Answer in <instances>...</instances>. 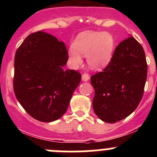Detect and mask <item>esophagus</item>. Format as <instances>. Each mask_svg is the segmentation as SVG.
I'll return each instance as SVG.
<instances>
[{
    "instance_id": "obj_1",
    "label": "esophagus",
    "mask_w": 157,
    "mask_h": 157,
    "mask_svg": "<svg viewBox=\"0 0 157 157\" xmlns=\"http://www.w3.org/2000/svg\"><path fill=\"white\" fill-rule=\"evenodd\" d=\"M89 80H90V76H89V74H83V75H82V80H83V81L86 82L88 81Z\"/></svg>"
}]
</instances>
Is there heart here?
I'll use <instances>...</instances> for the list:
<instances>
[{"label": "heart", "instance_id": "obj_1", "mask_svg": "<svg viewBox=\"0 0 157 157\" xmlns=\"http://www.w3.org/2000/svg\"><path fill=\"white\" fill-rule=\"evenodd\" d=\"M115 39L109 33L86 31L80 33L68 50V56L75 65L82 64V57H87L91 68L100 70L106 67L112 58Z\"/></svg>", "mask_w": 157, "mask_h": 157}]
</instances>
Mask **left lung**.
<instances>
[{
	"label": "left lung",
	"mask_w": 157,
	"mask_h": 157,
	"mask_svg": "<svg viewBox=\"0 0 157 157\" xmlns=\"http://www.w3.org/2000/svg\"><path fill=\"white\" fill-rule=\"evenodd\" d=\"M147 76L144 51L132 36L119 43L102 72L90 78L93 107L102 121L115 123L131 115L140 103Z\"/></svg>",
	"instance_id": "obj_1"
}]
</instances>
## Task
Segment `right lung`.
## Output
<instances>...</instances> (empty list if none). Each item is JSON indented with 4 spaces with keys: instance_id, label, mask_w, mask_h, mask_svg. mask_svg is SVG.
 Wrapping results in <instances>:
<instances>
[{
    "instance_id": "obj_1",
    "label": "right lung",
    "mask_w": 157,
    "mask_h": 157,
    "mask_svg": "<svg viewBox=\"0 0 157 157\" xmlns=\"http://www.w3.org/2000/svg\"><path fill=\"white\" fill-rule=\"evenodd\" d=\"M67 59L64 42L42 31L29 35L17 50L14 93L35 119L52 122L67 111L81 80L77 71L64 70Z\"/></svg>"
}]
</instances>
